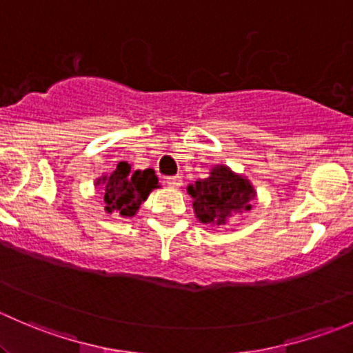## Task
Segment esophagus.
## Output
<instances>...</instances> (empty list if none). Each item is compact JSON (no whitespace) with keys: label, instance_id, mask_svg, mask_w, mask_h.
Listing matches in <instances>:
<instances>
[{"label":"esophagus","instance_id":"esophagus-1","mask_svg":"<svg viewBox=\"0 0 353 353\" xmlns=\"http://www.w3.org/2000/svg\"><path fill=\"white\" fill-rule=\"evenodd\" d=\"M165 183H167V186L169 188H181L183 186V177L181 176H170V177H167L165 179Z\"/></svg>","mask_w":353,"mask_h":353}]
</instances>
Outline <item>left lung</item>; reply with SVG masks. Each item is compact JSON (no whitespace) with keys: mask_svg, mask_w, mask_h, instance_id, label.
I'll return each mask as SVG.
<instances>
[{"mask_svg":"<svg viewBox=\"0 0 353 353\" xmlns=\"http://www.w3.org/2000/svg\"><path fill=\"white\" fill-rule=\"evenodd\" d=\"M188 193L193 198L196 219L213 227L225 225L232 215L251 210L256 196L251 181L223 163L212 167L208 177L190 184Z\"/></svg>","mask_w":353,"mask_h":353,"instance_id":"left-lung-1","label":"left lung"}]
</instances>
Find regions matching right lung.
<instances>
[{"mask_svg":"<svg viewBox=\"0 0 353 353\" xmlns=\"http://www.w3.org/2000/svg\"><path fill=\"white\" fill-rule=\"evenodd\" d=\"M104 186L105 212L124 216H134L141 203L159 186L154 169L133 170L128 162L117 163L116 170L99 177L95 186Z\"/></svg>","mask_w":353,"mask_h":353,"instance_id":"add662e5","label":"right lung"}]
</instances>
